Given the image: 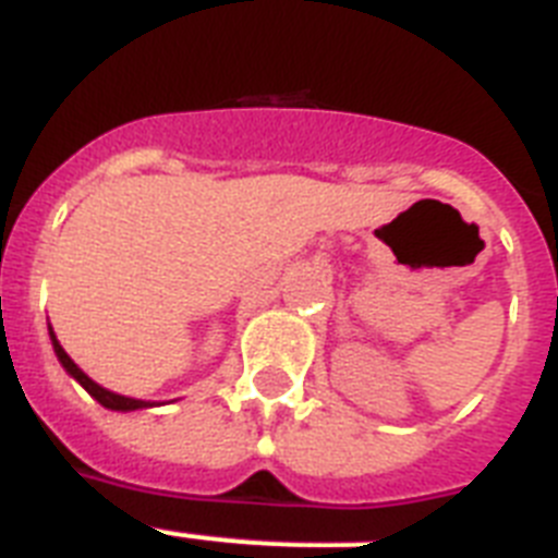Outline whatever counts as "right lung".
<instances>
[{
  "label": "right lung",
  "mask_w": 558,
  "mask_h": 558,
  "mask_svg": "<svg viewBox=\"0 0 558 558\" xmlns=\"http://www.w3.org/2000/svg\"><path fill=\"white\" fill-rule=\"evenodd\" d=\"M50 342H53V351H57V359L62 362L64 371L71 373L73 379L80 381L82 388L94 396L96 402L102 404V408H108V411H142V408H154V402H142V399H131V396H119V393H113V390L102 388V385H96V381L90 379V376H87V373L82 371V367L76 365V362H73L68 353H64V348L59 344V339L53 336V330H50Z\"/></svg>",
  "instance_id": "obj_1"
}]
</instances>
